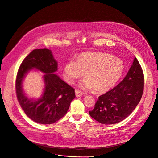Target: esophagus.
I'll return each mask as SVG.
<instances>
[{"label": "esophagus", "instance_id": "34e87169", "mask_svg": "<svg viewBox=\"0 0 158 158\" xmlns=\"http://www.w3.org/2000/svg\"><path fill=\"white\" fill-rule=\"evenodd\" d=\"M82 95V93L79 90H76V97H81Z\"/></svg>", "mask_w": 158, "mask_h": 158}]
</instances>
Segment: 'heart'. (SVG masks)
<instances>
[{
	"label": "heart",
	"instance_id": "1",
	"mask_svg": "<svg viewBox=\"0 0 158 158\" xmlns=\"http://www.w3.org/2000/svg\"><path fill=\"white\" fill-rule=\"evenodd\" d=\"M124 71L121 60L102 52L82 54L77 60L71 59L65 64L63 76L69 84L83 76L82 86L87 89L101 93L107 91L121 77Z\"/></svg>",
	"mask_w": 158,
	"mask_h": 158
}]
</instances>
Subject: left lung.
I'll return each instance as SVG.
<instances>
[{
    "label": "left lung",
    "mask_w": 158,
    "mask_h": 158,
    "mask_svg": "<svg viewBox=\"0 0 158 158\" xmlns=\"http://www.w3.org/2000/svg\"><path fill=\"white\" fill-rule=\"evenodd\" d=\"M144 77L142 67L135 57L126 76L115 87L100 96L89 111L93 119L103 124L121 122L136 108L143 96Z\"/></svg>",
    "instance_id": "left-lung-1"
}]
</instances>
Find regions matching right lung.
Listing matches in <instances>:
<instances>
[{
    "mask_svg": "<svg viewBox=\"0 0 158 158\" xmlns=\"http://www.w3.org/2000/svg\"><path fill=\"white\" fill-rule=\"evenodd\" d=\"M33 68L45 73V86L43 97L37 101L28 99L21 89L25 74ZM57 63L48 49H34L23 60L17 71L15 91L17 100L25 114L32 121L51 124L65 116L71 101L76 97L75 90L54 73Z\"/></svg>",
    "mask_w": 158,
    "mask_h": 158,
    "instance_id": "obj_1",
    "label": "right lung"
}]
</instances>
